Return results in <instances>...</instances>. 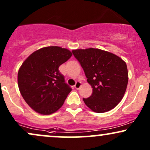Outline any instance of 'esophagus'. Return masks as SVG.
Masks as SVG:
<instances>
[{
	"label": "esophagus",
	"mask_w": 150,
	"mask_h": 150,
	"mask_svg": "<svg viewBox=\"0 0 150 150\" xmlns=\"http://www.w3.org/2000/svg\"><path fill=\"white\" fill-rule=\"evenodd\" d=\"M81 85H82L81 82H79V81H77V82H76V83H75V88L77 89H79L80 88Z\"/></svg>",
	"instance_id": "obj_1"
}]
</instances>
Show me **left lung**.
Segmentation results:
<instances>
[{"mask_svg": "<svg viewBox=\"0 0 150 150\" xmlns=\"http://www.w3.org/2000/svg\"><path fill=\"white\" fill-rule=\"evenodd\" d=\"M92 86V94L83 101L96 113L116 107L123 99L128 82V68L119 56L108 51L89 48L72 51Z\"/></svg>", "mask_w": 150, "mask_h": 150, "instance_id": "left-lung-1", "label": "left lung"}]
</instances>
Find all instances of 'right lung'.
I'll return each instance as SVG.
<instances>
[{
	"instance_id": "add662e5",
	"label": "right lung",
	"mask_w": 150,
	"mask_h": 150,
	"mask_svg": "<svg viewBox=\"0 0 150 150\" xmlns=\"http://www.w3.org/2000/svg\"><path fill=\"white\" fill-rule=\"evenodd\" d=\"M60 46H46L34 51L23 62L18 73L20 92L36 112L49 115L57 111L71 92L58 68L72 56Z\"/></svg>"
}]
</instances>
